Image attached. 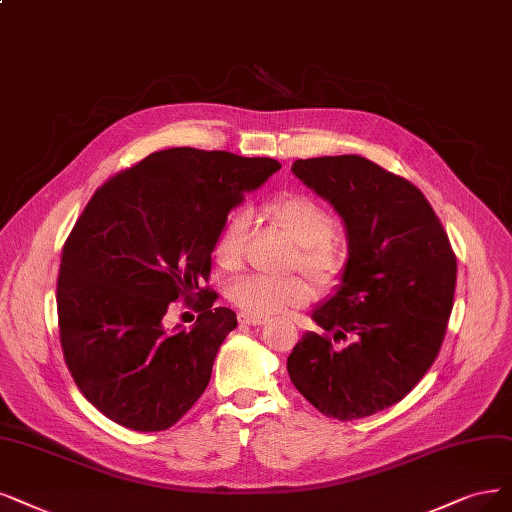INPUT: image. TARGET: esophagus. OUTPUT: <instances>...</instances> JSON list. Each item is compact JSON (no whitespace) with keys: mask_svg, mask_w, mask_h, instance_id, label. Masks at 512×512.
I'll use <instances>...</instances> for the list:
<instances>
[{"mask_svg":"<svg viewBox=\"0 0 512 512\" xmlns=\"http://www.w3.org/2000/svg\"><path fill=\"white\" fill-rule=\"evenodd\" d=\"M240 325H251V327H259V325H266L268 323V316H261V314H249V312H240L238 314Z\"/></svg>","mask_w":512,"mask_h":512,"instance_id":"34e87169","label":"esophagus"}]
</instances>
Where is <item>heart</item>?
Returning <instances> with one entry per match:
<instances>
[{
    "mask_svg": "<svg viewBox=\"0 0 512 512\" xmlns=\"http://www.w3.org/2000/svg\"><path fill=\"white\" fill-rule=\"evenodd\" d=\"M266 217L301 246L299 266L310 272L320 285H333L344 274L346 251L337 242L335 217L327 206L304 194H287L266 204ZM249 217L236 213L215 242V259L221 268L236 270L244 257ZM234 304L249 314H274L289 306H304L314 297L312 282L304 276L272 278L249 274L230 287Z\"/></svg>",
    "mask_w": 512,
    "mask_h": 512,
    "instance_id": "obj_1",
    "label": "heart"
}]
</instances>
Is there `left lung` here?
I'll return each instance as SVG.
<instances>
[{
  "label": "left lung",
  "mask_w": 512,
  "mask_h": 512,
  "mask_svg": "<svg viewBox=\"0 0 512 512\" xmlns=\"http://www.w3.org/2000/svg\"><path fill=\"white\" fill-rule=\"evenodd\" d=\"M293 175L342 217L348 261L335 293L312 312L293 348V386L327 418L358 420L415 388L437 358L458 263L418 187L361 156L295 160Z\"/></svg>",
  "instance_id": "8db88e82"
}]
</instances>
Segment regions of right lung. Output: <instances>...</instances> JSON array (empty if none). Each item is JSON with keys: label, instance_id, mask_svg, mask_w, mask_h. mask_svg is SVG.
<instances>
[{"label": "right lung", "instance_id": "add662e5", "mask_svg": "<svg viewBox=\"0 0 512 512\" xmlns=\"http://www.w3.org/2000/svg\"><path fill=\"white\" fill-rule=\"evenodd\" d=\"M278 168L272 158L170 147L94 192L63 246L56 308L73 380L109 420L158 432L200 399L238 325L200 285L227 215ZM196 296L195 327L168 332L172 301Z\"/></svg>", "mask_w": 512, "mask_h": 512}]
</instances>
